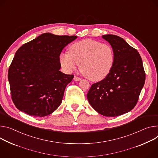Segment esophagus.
<instances>
[{"label":"esophagus","mask_w":158,"mask_h":158,"mask_svg":"<svg viewBox=\"0 0 158 158\" xmlns=\"http://www.w3.org/2000/svg\"><path fill=\"white\" fill-rule=\"evenodd\" d=\"M74 80L75 81H81V79L80 78V77H77V76H74Z\"/></svg>","instance_id":"34e87169"}]
</instances>
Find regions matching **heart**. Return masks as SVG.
Wrapping results in <instances>:
<instances>
[{"instance_id":"heart-1","label":"heart","mask_w":158,"mask_h":158,"mask_svg":"<svg viewBox=\"0 0 158 158\" xmlns=\"http://www.w3.org/2000/svg\"><path fill=\"white\" fill-rule=\"evenodd\" d=\"M68 52L60 56L62 67L70 73L81 63L82 74L94 82L104 79L110 73L114 62V53L111 45L91 39L74 43L70 46Z\"/></svg>"}]
</instances>
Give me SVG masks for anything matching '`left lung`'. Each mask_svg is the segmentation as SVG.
<instances>
[{
  "label": "left lung",
  "instance_id": "obj_1",
  "mask_svg": "<svg viewBox=\"0 0 158 158\" xmlns=\"http://www.w3.org/2000/svg\"><path fill=\"white\" fill-rule=\"evenodd\" d=\"M114 53V62L109 74L93 84L87 98L91 106L105 117H117L132 110L144 86L146 74L137 50L121 37L102 36Z\"/></svg>",
  "mask_w": 158,
  "mask_h": 158
}]
</instances>
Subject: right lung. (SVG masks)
<instances>
[{
    "mask_svg": "<svg viewBox=\"0 0 158 158\" xmlns=\"http://www.w3.org/2000/svg\"><path fill=\"white\" fill-rule=\"evenodd\" d=\"M77 36L46 33L23 45L8 70L12 102L21 111L43 117L62 103L65 89L74 77L60 71V55Z\"/></svg>",
    "mask_w": 158,
    "mask_h": 158,
    "instance_id": "obj_1",
    "label": "right lung"
}]
</instances>
